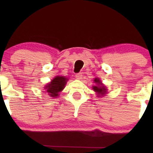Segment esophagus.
Instances as JSON below:
<instances>
[{
  "label": "esophagus",
  "instance_id": "obj_1",
  "mask_svg": "<svg viewBox=\"0 0 153 153\" xmlns=\"http://www.w3.org/2000/svg\"><path fill=\"white\" fill-rule=\"evenodd\" d=\"M75 77H76V79H81V78H82V74L81 73H77L75 75Z\"/></svg>",
  "mask_w": 153,
  "mask_h": 153
}]
</instances>
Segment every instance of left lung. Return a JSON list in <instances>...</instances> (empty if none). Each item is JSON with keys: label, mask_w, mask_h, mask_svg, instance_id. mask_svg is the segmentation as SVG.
<instances>
[{"label": "left lung", "mask_w": 153, "mask_h": 153, "mask_svg": "<svg viewBox=\"0 0 153 153\" xmlns=\"http://www.w3.org/2000/svg\"><path fill=\"white\" fill-rule=\"evenodd\" d=\"M95 82L97 83V85H95V86L93 87V89L95 91L96 93H97L100 95H104V93H106V88L104 85H102L101 82H100V79L96 78L95 79Z\"/></svg>", "instance_id": "obj_1"}]
</instances>
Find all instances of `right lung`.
<instances>
[{"mask_svg":"<svg viewBox=\"0 0 153 153\" xmlns=\"http://www.w3.org/2000/svg\"><path fill=\"white\" fill-rule=\"evenodd\" d=\"M68 79L64 76H56L54 78L51 82L46 86L47 92L51 95V97H56L58 96V93L62 91Z\"/></svg>","mask_w":153,"mask_h":153,"instance_id":"obj_1","label":"right lung"}]
</instances>
